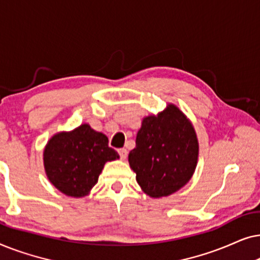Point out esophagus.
I'll return each mask as SVG.
<instances>
[{
    "mask_svg": "<svg viewBox=\"0 0 260 260\" xmlns=\"http://www.w3.org/2000/svg\"><path fill=\"white\" fill-rule=\"evenodd\" d=\"M118 154H119V156H120V158L125 159L126 156H127V150H126V149L122 148V149H119V150H118Z\"/></svg>",
    "mask_w": 260,
    "mask_h": 260,
    "instance_id": "esophagus-1",
    "label": "esophagus"
}]
</instances>
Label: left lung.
Returning a JSON list of instances; mask_svg holds the SVG:
<instances>
[{"instance_id":"8db88e82","label":"left lung","mask_w":260,"mask_h":260,"mask_svg":"<svg viewBox=\"0 0 260 260\" xmlns=\"http://www.w3.org/2000/svg\"><path fill=\"white\" fill-rule=\"evenodd\" d=\"M198 154L193 125L176 106L169 105L157 117L143 119L129 163L144 193L162 198L175 193L190 180Z\"/></svg>"}]
</instances>
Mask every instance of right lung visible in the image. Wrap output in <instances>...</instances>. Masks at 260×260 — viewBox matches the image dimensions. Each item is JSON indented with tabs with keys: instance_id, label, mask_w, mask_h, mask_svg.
<instances>
[{
	"instance_id": "right-lung-1",
	"label": "right lung",
	"mask_w": 260,
	"mask_h": 260,
	"mask_svg": "<svg viewBox=\"0 0 260 260\" xmlns=\"http://www.w3.org/2000/svg\"><path fill=\"white\" fill-rule=\"evenodd\" d=\"M118 157L104 134L83 124L53 136L46 145L44 163L49 181L60 191L80 198L97 184L105 162Z\"/></svg>"
}]
</instances>
